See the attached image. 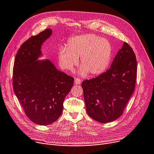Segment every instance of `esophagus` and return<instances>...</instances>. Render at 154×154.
<instances>
[{"instance_id":"34e87169","label":"esophagus","mask_w":154,"mask_h":154,"mask_svg":"<svg viewBox=\"0 0 154 154\" xmlns=\"http://www.w3.org/2000/svg\"><path fill=\"white\" fill-rule=\"evenodd\" d=\"M81 83H82V80L81 79H79V78H75V83L76 85H79Z\"/></svg>"}]
</instances>
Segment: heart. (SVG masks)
I'll use <instances>...</instances> for the list:
<instances>
[{"instance_id":"heart-1","label":"heart","mask_w":154,"mask_h":154,"mask_svg":"<svg viewBox=\"0 0 154 154\" xmlns=\"http://www.w3.org/2000/svg\"><path fill=\"white\" fill-rule=\"evenodd\" d=\"M112 56V45L107 39L94 34H86L69 39L67 47L60 48L58 60L63 69L72 71L79 57L82 66L79 74L85 76L89 72L91 76H97L106 71Z\"/></svg>"}]
</instances>
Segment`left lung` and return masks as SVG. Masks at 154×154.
I'll list each match as a JSON object with an SVG mask.
<instances>
[{"label": "left lung", "instance_id": "1", "mask_svg": "<svg viewBox=\"0 0 154 154\" xmlns=\"http://www.w3.org/2000/svg\"><path fill=\"white\" fill-rule=\"evenodd\" d=\"M137 70L134 51L124 42L110 68L82 83L88 115L103 123L118 119L134 91Z\"/></svg>", "mask_w": 154, "mask_h": 154}]
</instances>
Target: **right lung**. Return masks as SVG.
I'll list each match as a JSON object with an SVG mask.
<instances>
[{
	"instance_id": "right-lung-1",
	"label": "right lung",
	"mask_w": 154,
	"mask_h": 154,
	"mask_svg": "<svg viewBox=\"0 0 154 154\" xmlns=\"http://www.w3.org/2000/svg\"><path fill=\"white\" fill-rule=\"evenodd\" d=\"M53 34L47 29L32 36L20 46L14 64L13 88L28 118L48 125L61 115L63 102L74 79L58 70L43 56L42 45Z\"/></svg>"
}]
</instances>
